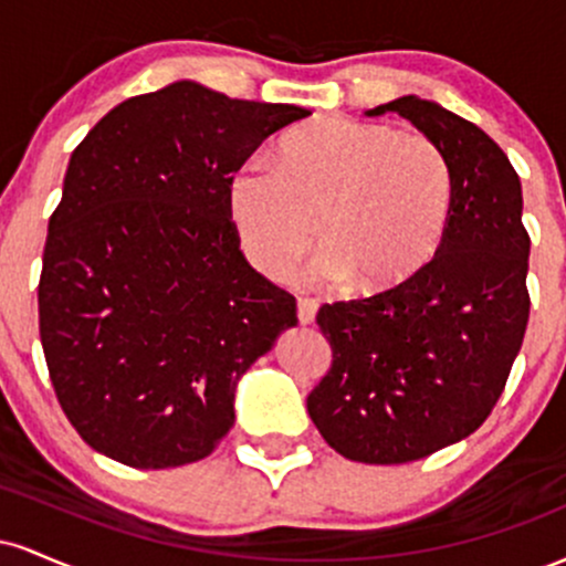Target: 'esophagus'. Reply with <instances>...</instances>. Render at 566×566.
Here are the masks:
<instances>
[{
    "label": "esophagus",
    "instance_id": "34e87169",
    "mask_svg": "<svg viewBox=\"0 0 566 566\" xmlns=\"http://www.w3.org/2000/svg\"><path fill=\"white\" fill-rule=\"evenodd\" d=\"M316 301H311V297H297V319L301 324H311L316 319Z\"/></svg>",
    "mask_w": 566,
    "mask_h": 566
}]
</instances>
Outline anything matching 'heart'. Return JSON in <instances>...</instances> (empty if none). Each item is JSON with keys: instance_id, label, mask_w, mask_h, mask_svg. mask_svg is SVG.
Wrapping results in <instances>:
<instances>
[{"instance_id": "obj_1", "label": "heart", "mask_w": 566, "mask_h": 566, "mask_svg": "<svg viewBox=\"0 0 566 566\" xmlns=\"http://www.w3.org/2000/svg\"><path fill=\"white\" fill-rule=\"evenodd\" d=\"M229 216L265 276L290 271L319 231L322 276L346 279L361 297L391 295L437 261L452 172L423 133L329 116L295 129L279 167L244 161L229 180Z\"/></svg>"}]
</instances>
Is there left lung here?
<instances>
[{
	"instance_id": "8db88e82",
	"label": "left lung",
	"mask_w": 566,
	"mask_h": 566,
	"mask_svg": "<svg viewBox=\"0 0 566 566\" xmlns=\"http://www.w3.org/2000/svg\"><path fill=\"white\" fill-rule=\"evenodd\" d=\"M412 122L444 154L452 218L437 261L407 287L324 303L333 365L308 394L319 433L356 463L428 458L490 418L530 322L522 184L484 129L405 95L369 114Z\"/></svg>"
}]
</instances>
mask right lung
<instances>
[{
	"label": "right lung",
	"mask_w": 566,
	"mask_h": 566,
	"mask_svg": "<svg viewBox=\"0 0 566 566\" xmlns=\"http://www.w3.org/2000/svg\"><path fill=\"white\" fill-rule=\"evenodd\" d=\"M308 114L175 82L119 103L74 148L39 337L57 405L93 450L175 469L229 433L239 378L297 324L295 297L239 250L229 180Z\"/></svg>",
	"instance_id": "obj_1"
}]
</instances>
